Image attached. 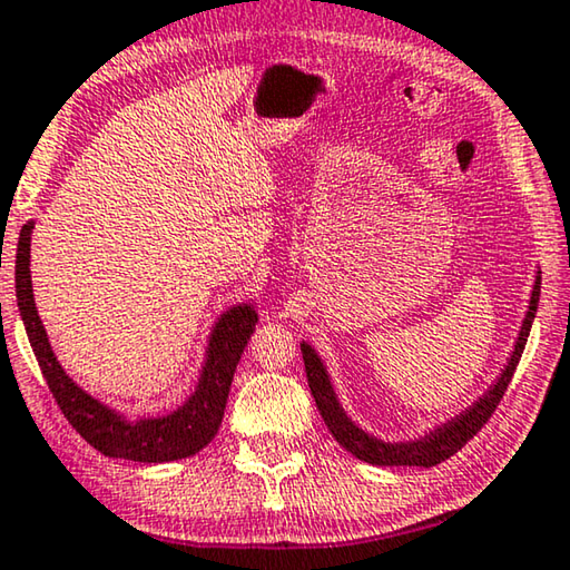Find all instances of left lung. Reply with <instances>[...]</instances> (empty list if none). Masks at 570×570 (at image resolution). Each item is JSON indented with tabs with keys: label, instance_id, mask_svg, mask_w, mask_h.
I'll use <instances>...</instances> for the list:
<instances>
[{
	"label": "left lung",
	"instance_id": "obj_1",
	"mask_svg": "<svg viewBox=\"0 0 570 570\" xmlns=\"http://www.w3.org/2000/svg\"><path fill=\"white\" fill-rule=\"evenodd\" d=\"M538 299H540V271L535 276V284H532L525 320H522V327L518 332V340H514L508 365L502 367V373L497 375V381L487 387V393L480 395L472 405H466L462 413H456L454 419H449L441 423V426L429 429L423 436H415L409 441H383L373 436V433H367L365 429H360L357 423L350 419L347 411L342 409L324 360L317 355V350H314L309 342L302 340L299 345H302V357L306 367V381H309L314 403H317L320 415L324 419V423H327L330 433L337 439L340 446H345L350 451L352 456H357L360 462H367L375 466H426L429 469L446 462V459L454 456L469 439H474V433L490 421L497 403L502 401L514 370H518L522 350H525L532 320H535V312H538Z\"/></svg>",
	"mask_w": 570,
	"mask_h": 570
}]
</instances>
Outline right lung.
<instances>
[{
    "mask_svg": "<svg viewBox=\"0 0 570 570\" xmlns=\"http://www.w3.org/2000/svg\"><path fill=\"white\" fill-rule=\"evenodd\" d=\"M35 220H27L20 230L14 261V292L20 317L24 324L35 357L42 370L45 381L58 401L60 411L90 446L111 459H129V462L161 464L187 459L205 449L220 429L225 403H228L233 373L246 350L258 314L250 302L233 304L215 320L207 334L205 360L189 399L165 415H144V419H126L121 411L111 409L96 395L83 391L58 363L50 347L48 332L35 306L32 274H30V240Z\"/></svg>",
    "mask_w": 570,
    "mask_h": 570,
    "instance_id": "obj_1",
    "label": "right lung"
}]
</instances>
